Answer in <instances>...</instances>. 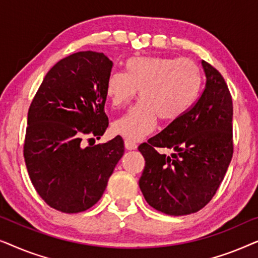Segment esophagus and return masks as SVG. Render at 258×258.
I'll return each mask as SVG.
<instances>
[{"instance_id":"1","label":"esophagus","mask_w":258,"mask_h":258,"mask_svg":"<svg viewBox=\"0 0 258 258\" xmlns=\"http://www.w3.org/2000/svg\"><path fill=\"white\" fill-rule=\"evenodd\" d=\"M124 147H125L126 150H134V149H136V148H137V144L135 142H133V141L125 140L124 141Z\"/></svg>"}]
</instances>
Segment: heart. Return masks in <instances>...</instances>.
Wrapping results in <instances>:
<instances>
[{
  "instance_id": "obj_1",
  "label": "heart",
  "mask_w": 258,
  "mask_h": 258,
  "mask_svg": "<svg viewBox=\"0 0 258 258\" xmlns=\"http://www.w3.org/2000/svg\"><path fill=\"white\" fill-rule=\"evenodd\" d=\"M124 67L125 73H111L105 81V95L115 108L128 104L139 90L141 101L112 124L123 139L142 140L153 132L157 117L175 121L199 96L202 75L192 59L139 56L126 59Z\"/></svg>"
}]
</instances>
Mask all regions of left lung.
Instances as JSON below:
<instances>
[{
	"mask_svg": "<svg viewBox=\"0 0 258 258\" xmlns=\"http://www.w3.org/2000/svg\"><path fill=\"white\" fill-rule=\"evenodd\" d=\"M206 87L192 107L140 144L146 160L139 184L154 209L171 216L196 213L213 199L234 153L232 100L223 76L202 59ZM157 147L174 149L170 157Z\"/></svg>",
	"mask_w": 258,
	"mask_h": 258,
	"instance_id": "1",
	"label": "left lung"
}]
</instances>
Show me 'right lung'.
Masks as SVG:
<instances>
[{
	"instance_id": "1",
	"label": "right lung",
	"mask_w": 258,
	"mask_h": 258,
	"mask_svg": "<svg viewBox=\"0 0 258 258\" xmlns=\"http://www.w3.org/2000/svg\"><path fill=\"white\" fill-rule=\"evenodd\" d=\"M111 68L102 52L67 56L47 73L29 107L23 146L28 174L41 199L61 213L96 204L124 153L121 136L88 147L82 141L100 139L108 128L105 81Z\"/></svg>"
}]
</instances>
